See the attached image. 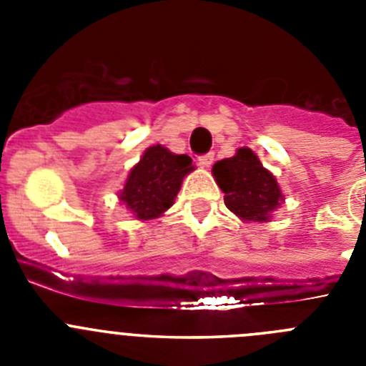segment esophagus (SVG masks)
<instances>
[{"label": "esophagus", "mask_w": 366, "mask_h": 366, "mask_svg": "<svg viewBox=\"0 0 366 366\" xmlns=\"http://www.w3.org/2000/svg\"><path fill=\"white\" fill-rule=\"evenodd\" d=\"M212 163H214V154H205L199 157V164H202L203 168H209Z\"/></svg>", "instance_id": "34e87169"}]
</instances>
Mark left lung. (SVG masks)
Returning <instances> with one entry per match:
<instances>
[{
	"instance_id": "left-lung-1",
	"label": "left lung",
	"mask_w": 366,
	"mask_h": 366,
	"mask_svg": "<svg viewBox=\"0 0 366 366\" xmlns=\"http://www.w3.org/2000/svg\"><path fill=\"white\" fill-rule=\"evenodd\" d=\"M212 176L223 192V202L242 222L267 223L284 202L279 181L260 163L251 148L242 147L212 167Z\"/></svg>"
}]
</instances>
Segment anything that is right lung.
Returning a JSON list of instances; mask_svg holds the SVG:
<instances>
[{"mask_svg":"<svg viewBox=\"0 0 366 366\" xmlns=\"http://www.w3.org/2000/svg\"><path fill=\"white\" fill-rule=\"evenodd\" d=\"M192 170L189 155H177L161 144L148 147L117 192L119 202L139 222L159 218L174 205L181 183Z\"/></svg>","mask_w":366,"mask_h":366,"instance_id":"1","label":"right lung"}]
</instances>
